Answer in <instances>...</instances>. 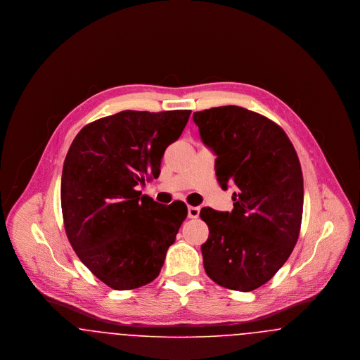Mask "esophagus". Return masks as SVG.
<instances>
[{
    "label": "esophagus",
    "mask_w": 360,
    "mask_h": 360,
    "mask_svg": "<svg viewBox=\"0 0 360 360\" xmlns=\"http://www.w3.org/2000/svg\"><path fill=\"white\" fill-rule=\"evenodd\" d=\"M200 216V207L198 206H188V219H197Z\"/></svg>",
    "instance_id": "1"
}]
</instances>
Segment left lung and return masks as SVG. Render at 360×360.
<instances>
[{"instance_id": "8db88e82", "label": "left lung", "mask_w": 360, "mask_h": 360, "mask_svg": "<svg viewBox=\"0 0 360 360\" xmlns=\"http://www.w3.org/2000/svg\"><path fill=\"white\" fill-rule=\"evenodd\" d=\"M200 136L216 156L221 188L238 186L233 210L202 207L209 238L204 269L217 285L255 290L285 264L300 236L304 179L297 153L274 121L226 105L193 115Z\"/></svg>"}]
</instances>
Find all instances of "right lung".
<instances>
[{"instance_id":"right-lung-1","label":"right lung","mask_w":360,"mask_h":360,"mask_svg":"<svg viewBox=\"0 0 360 360\" xmlns=\"http://www.w3.org/2000/svg\"><path fill=\"white\" fill-rule=\"evenodd\" d=\"M191 110H122L93 121L66 155L60 200L70 244L86 267L115 290L153 282L188 207L166 206L135 190L158 178L166 148Z\"/></svg>"}]
</instances>
